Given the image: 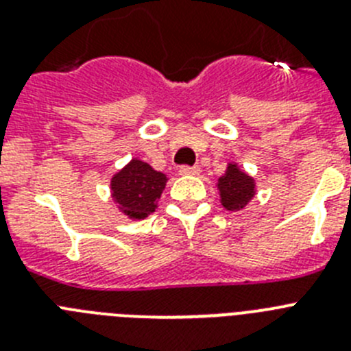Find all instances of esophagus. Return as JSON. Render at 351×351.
<instances>
[{
    "label": "esophagus",
    "instance_id": "34e87169",
    "mask_svg": "<svg viewBox=\"0 0 351 351\" xmlns=\"http://www.w3.org/2000/svg\"><path fill=\"white\" fill-rule=\"evenodd\" d=\"M179 172H181L182 176H197V173L200 172V167H190V165H182L181 169H179Z\"/></svg>",
    "mask_w": 351,
    "mask_h": 351
}]
</instances>
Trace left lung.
<instances>
[{
  "mask_svg": "<svg viewBox=\"0 0 351 351\" xmlns=\"http://www.w3.org/2000/svg\"><path fill=\"white\" fill-rule=\"evenodd\" d=\"M221 206L226 210H241L255 197V181L235 163H228L226 172L218 179Z\"/></svg>",
  "mask_w": 351,
  "mask_h": 351,
  "instance_id": "8db88e82",
  "label": "left lung"
}]
</instances>
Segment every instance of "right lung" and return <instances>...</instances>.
<instances>
[{
	"label": "right lung",
	"mask_w": 351,
	"mask_h": 351,
	"mask_svg": "<svg viewBox=\"0 0 351 351\" xmlns=\"http://www.w3.org/2000/svg\"><path fill=\"white\" fill-rule=\"evenodd\" d=\"M167 184V176L145 161L133 158L110 181L114 202L132 219H144L156 209V200Z\"/></svg>",
	"instance_id": "add662e5"
}]
</instances>
